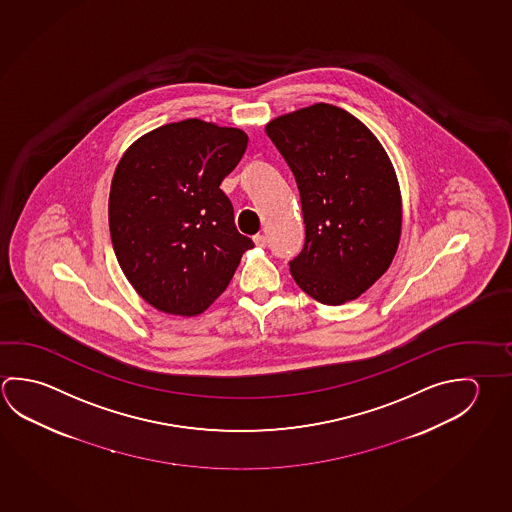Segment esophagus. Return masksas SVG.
Masks as SVG:
<instances>
[{"mask_svg": "<svg viewBox=\"0 0 512 512\" xmlns=\"http://www.w3.org/2000/svg\"><path fill=\"white\" fill-rule=\"evenodd\" d=\"M253 243H255V246H259V248H264L268 244V239H266V235H255Z\"/></svg>", "mask_w": 512, "mask_h": 512, "instance_id": "1", "label": "esophagus"}]
</instances>
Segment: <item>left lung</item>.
<instances>
[{"label": "left lung", "instance_id": "obj_1", "mask_svg": "<svg viewBox=\"0 0 512 512\" xmlns=\"http://www.w3.org/2000/svg\"><path fill=\"white\" fill-rule=\"evenodd\" d=\"M266 135L295 174L304 214L291 275L320 304L356 300L385 275L401 239V190L385 147L325 102L273 118Z\"/></svg>", "mask_w": 512, "mask_h": 512}]
</instances>
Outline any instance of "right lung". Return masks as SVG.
I'll return each instance as SVG.
<instances>
[{
	"label": "right lung",
	"mask_w": 512,
	"mask_h": 512,
	"mask_svg": "<svg viewBox=\"0 0 512 512\" xmlns=\"http://www.w3.org/2000/svg\"><path fill=\"white\" fill-rule=\"evenodd\" d=\"M248 135L187 118L129 145L109 192V232L118 264L154 309L198 316L234 277L252 239L237 232L221 181Z\"/></svg>",
	"instance_id": "add662e5"
}]
</instances>
